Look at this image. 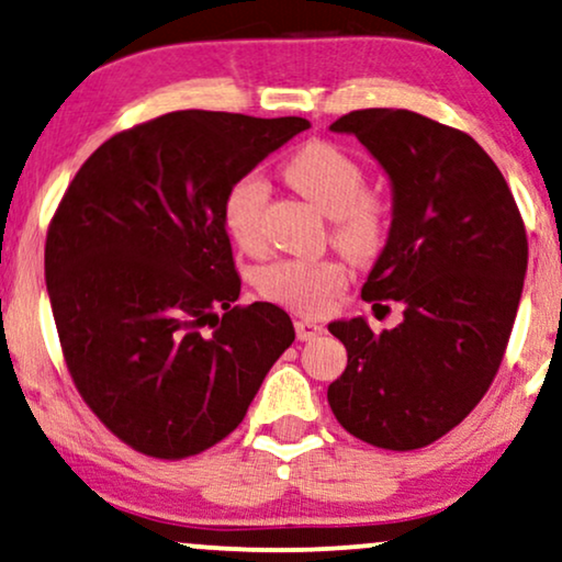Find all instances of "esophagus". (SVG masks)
<instances>
[{"label":"esophagus","mask_w":562,"mask_h":562,"mask_svg":"<svg viewBox=\"0 0 562 562\" xmlns=\"http://www.w3.org/2000/svg\"><path fill=\"white\" fill-rule=\"evenodd\" d=\"M294 327H296V338L299 340H315L317 335L325 333V327L315 323V319H296Z\"/></svg>","instance_id":"obj_1"}]
</instances>
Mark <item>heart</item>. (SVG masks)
Here are the masks:
<instances>
[{"label": "heart", "mask_w": 562, "mask_h": 562, "mask_svg": "<svg viewBox=\"0 0 562 562\" xmlns=\"http://www.w3.org/2000/svg\"><path fill=\"white\" fill-rule=\"evenodd\" d=\"M283 178L299 195L330 216L333 245L356 263H369L384 250L390 237V206L367 188L363 167L351 155L327 142H310L283 165ZM268 183L258 172L239 175L222 201L227 235L245 252L263 250V214ZM346 266L338 258H276L260 266L255 286L260 294L302 315H325L344 294Z\"/></svg>", "instance_id": "1"}]
</instances>
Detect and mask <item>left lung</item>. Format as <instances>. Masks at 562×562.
Instances as JSON below:
<instances>
[{
    "instance_id": "left-lung-1",
    "label": "left lung",
    "mask_w": 562,
    "mask_h": 562,
    "mask_svg": "<svg viewBox=\"0 0 562 562\" xmlns=\"http://www.w3.org/2000/svg\"><path fill=\"white\" fill-rule=\"evenodd\" d=\"M379 159L395 191L390 239L363 302H400L374 333L333 323L348 367L327 387L338 424L390 451L420 449L472 413L498 374L527 273V229L512 188L464 131L413 111L367 108L330 126Z\"/></svg>"
}]
</instances>
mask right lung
<instances>
[{"label": "right lung", "instance_id": "right-lung-1", "mask_svg": "<svg viewBox=\"0 0 562 562\" xmlns=\"http://www.w3.org/2000/svg\"><path fill=\"white\" fill-rule=\"evenodd\" d=\"M304 128L296 115L165 113L100 144L58 201L46 286L64 361L138 454L175 462L227 439L294 344L281 307L235 304L222 201Z\"/></svg>", "mask_w": 562, "mask_h": 562}]
</instances>
